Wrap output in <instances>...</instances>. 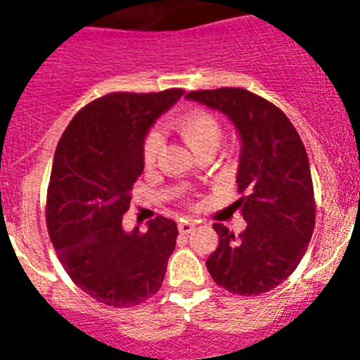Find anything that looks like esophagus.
Wrapping results in <instances>:
<instances>
[{
  "instance_id": "obj_1",
  "label": "esophagus",
  "mask_w": 360,
  "mask_h": 360,
  "mask_svg": "<svg viewBox=\"0 0 360 360\" xmlns=\"http://www.w3.org/2000/svg\"><path fill=\"white\" fill-rule=\"evenodd\" d=\"M195 227H196V224L195 221H191V219H184V221H180V224H178V231L182 232V234H189V232L193 231Z\"/></svg>"
}]
</instances>
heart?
<instances>
[{
  "mask_svg": "<svg viewBox=\"0 0 360 360\" xmlns=\"http://www.w3.org/2000/svg\"><path fill=\"white\" fill-rule=\"evenodd\" d=\"M174 128L195 155L205 151V149H218L221 136H224L221 124L207 111H191V113L178 117ZM160 149L162 135L158 131H151L144 141L146 165H153L157 162Z\"/></svg>",
  "mask_w": 360,
  "mask_h": 360,
  "instance_id": "obj_1",
  "label": "heart"
}]
</instances>
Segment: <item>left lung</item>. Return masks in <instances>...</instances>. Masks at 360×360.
<instances>
[{
	"label": "left lung",
	"mask_w": 360,
	"mask_h": 360,
	"mask_svg": "<svg viewBox=\"0 0 360 360\" xmlns=\"http://www.w3.org/2000/svg\"><path fill=\"white\" fill-rule=\"evenodd\" d=\"M186 98L224 113L240 136L238 193L247 227L234 236L212 224L219 243L207 269L219 287L259 295L297 269L316 224L310 162L297 131L279 108L243 88L191 91Z\"/></svg>",
	"instance_id": "obj_1"
}]
</instances>
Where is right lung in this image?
<instances>
[{
    "label": "right lung",
    "instance_id": "right-lung-1",
    "mask_svg": "<svg viewBox=\"0 0 360 360\" xmlns=\"http://www.w3.org/2000/svg\"><path fill=\"white\" fill-rule=\"evenodd\" d=\"M184 90L110 94L82 108L57 144L46 225L73 283L108 307L142 303L162 287L176 245L173 219L124 231L131 189L144 171V141Z\"/></svg>",
    "mask_w": 360,
    "mask_h": 360
}]
</instances>
